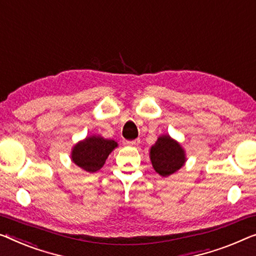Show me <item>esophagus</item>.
I'll use <instances>...</instances> for the list:
<instances>
[{
    "instance_id": "obj_1",
    "label": "esophagus",
    "mask_w": 256,
    "mask_h": 256,
    "mask_svg": "<svg viewBox=\"0 0 256 256\" xmlns=\"http://www.w3.org/2000/svg\"><path fill=\"white\" fill-rule=\"evenodd\" d=\"M139 142H140V140H139V139H136V140L126 141V144H128V146H132V147H136V146H138V144H139Z\"/></svg>"
}]
</instances>
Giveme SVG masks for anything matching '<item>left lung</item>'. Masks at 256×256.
I'll return each instance as SVG.
<instances>
[{
  "mask_svg": "<svg viewBox=\"0 0 256 256\" xmlns=\"http://www.w3.org/2000/svg\"><path fill=\"white\" fill-rule=\"evenodd\" d=\"M152 168L162 177H168L180 169L186 162L185 150L170 136H158L150 152Z\"/></svg>",
  "mask_w": 256,
  "mask_h": 256,
  "instance_id": "left-lung-1",
  "label": "left lung"
}]
</instances>
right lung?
Here are the masks:
<instances>
[{"label": "right lung", "instance_id": "1", "mask_svg": "<svg viewBox=\"0 0 256 256\" xmlns=\"http://www.w3.org/2000/svg\"><path fill=\"white\" fill-rule=\"evenodd\" d=\"M117 146L115 140L104 139L101 136H87L72 148L71 160L87 172H95L104 166L109 154Z\"/></svg>", "mask_w": 256, "mask_h": 256}]
</instances>
